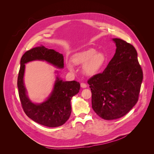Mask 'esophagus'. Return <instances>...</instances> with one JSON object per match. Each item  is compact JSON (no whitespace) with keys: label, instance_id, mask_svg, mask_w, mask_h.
I'll list each match as a JSON object with an SVG mask.
<instances>
[{"label":"esophagus","instance_id":"34e87169","mask_svg":"<svg viewBox=\"0 0 154 154\" xmlns=\"http://www.w3.org/2000/svg\"><path fill=\"white\" fill-rule=\"evenodd\" d=\"M81 87L82 88H86L87 87V85L85 84V83H81Z\"/></svg>","mask_w":154,"mask_h":154}]
</instances>
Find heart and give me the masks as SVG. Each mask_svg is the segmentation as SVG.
Wrapping results in <instances>:
<instances>
[{
  "label": "heart",
  "mask_w": 154,
  "mask_h": 154,
  "mask_svg": "<svg viewBox=\"0 0 154 154\" xmlns=\"http://www.w3.org/2000/svg\"><path fill=\"white\" fill-rule=\"evenodd\" d=\"M71 60L75 66H83V71L86 75L94 76L104 66L106 57L95 49L89 48L74 54ZM67 67L70 71H74V67L69 62L67 63Z\"/></svg>",
  "instance_id": "1"
}]
</instances>
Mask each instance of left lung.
I'll use <instances>...</instances> for the list:
<instances>
[{"instance_id": "obj_1", "label": "left lung", "mask_w": 154, "mask_h": 154, "mask_svg": "<svg viewBox=\"0 0 154 154\" xmlns=\"http://www.w3.org/2000/svg\"><path fill=\"white\" fill-rule=\"evenodd\" d=\"M116 49L102 73L88 80L92 107L100 118L112 120L123 117L136 104L143 81L137 53L131 44L113 38Z\"/></svg>"}]
</instances>
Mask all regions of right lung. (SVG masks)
Masks as SVG:
<instances>
[{
    "label": "right lung",
    "mask_w": 154,
    "mask_h": 154,
    "mask_svg": "<svg viewBox=\"0 0 154 154\" xmlns=\"http://www.w3.org/2000/svg\"><path fill=\"white\" fill-rule=\"evenodd\" d=\"M40 60L45 61L58 69L63 68V56L54 49L44 46L34 48L26 52L20 60L17 87L18 94L26 114L34 122L48 127L62 126L69 119L71 113V100L80 89V83L76 81L66 82L56 77L53 91L45 101L40 103L32 102L27 94L24 76L26 63ZM58 73V71H56Z\"/></svg>",
    "instance_id": "obj_1"
}]
</instances>
